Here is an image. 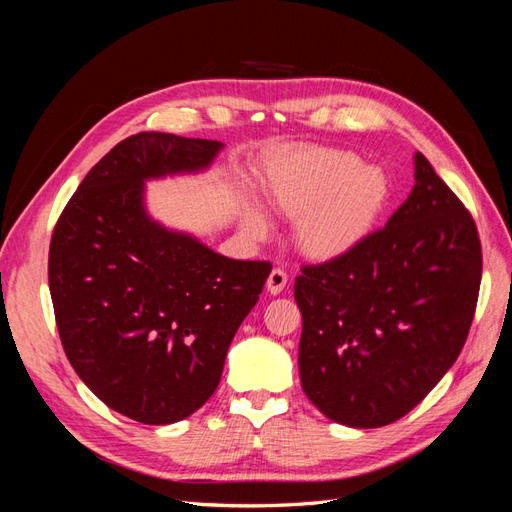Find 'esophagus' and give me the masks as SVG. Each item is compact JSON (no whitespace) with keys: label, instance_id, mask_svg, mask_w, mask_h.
Instances as JSON below:
<instances>
[{"label":"esophagus","instance_id":"1","mask_svg":"<svg viewBox=\"0 0 512 512\" xmlns=\"http://www.w3.org/2000/svg\"><path fill=\"white\" fill-rule=\"evenodd\" d=\"M286 282H288L286 271L284 269H273L267 277V290L271 294H280L286 288Z\"/></svg>","mask_w":512,"mask_h":512}]
</instances>
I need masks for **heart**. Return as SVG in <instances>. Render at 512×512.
Wrapping results in <instances>:
<instances>
[{"label":"heart","mask_w":512,"mask_h":512,"mask_svg":"<svg viewBox=\"0 0 512 512\" xmlns=\"http://www.w3.org/2000/svg\"><path fill=\"white\" fill-rule=\"evenodd\" d=\"M269 205L294 224L299 250L314 260H335L356 250L376 228L391 200V181L352 151L305 147L284 153L267 168ZM254 239L267 235L260 211L245 215Z\"/></svg>","instance_id":"1"}]
</instances>
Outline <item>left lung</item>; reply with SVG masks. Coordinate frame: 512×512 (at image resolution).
<instances>
[{
    "label": "left lung",
    "instance_id": "left-lung-1",
    "mask_svg": "<svg viewBox=\"0 0 512 512\" xmlns=\"http://www.w3.org/2000/svg\"><path fill=\"white\" fill-rule=\"evenodd\" d=\"M414 188L350 254L301 267V384L331 421L382 427L406 416L466 344L483 252L470 211L414 156Z\"/></svg>",
    "mask_w": 512,
    "mask_h": 512
}]
</instances>
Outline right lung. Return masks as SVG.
<instances>
[{"label":"right lung","instance_id":"1","mask_svg":"<svg viewBox=\"0 0 512 512\" xmlns=\"http://www.w3.org/2000/svg\"><path fill=\"white\" fill-rule=\"evenodd\" d=\"M224 145L138 132L89 170L55 224L49 288L70 365L108 408L145 425L196 412L271 262L232 260L145 213L147 179L207 168Z\"/></svg>","mask_w":512,"mask_h":512}]
</instances>
